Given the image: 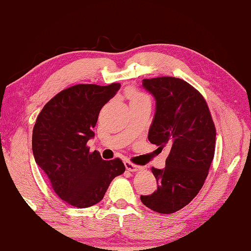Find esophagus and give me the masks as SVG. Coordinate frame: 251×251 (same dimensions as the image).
<instances>
[{
	"label": "esophagus",
	"mask_w": 251,
	"mask_h": 251,
	"mask_svg": "<svg viewBox=\"0 0 251 251\" xmlns=\"http://www.w3.org/2000/svg\"><path fill=\"white\" fill-rule=\"evenodd\" d=\"M125 167H126L127 171H129V172H137L142 168V167L137 166V165L131 163L130 160H125Z\"/></svg>",
	"instance_id": "34e87169"
}]
</instances>
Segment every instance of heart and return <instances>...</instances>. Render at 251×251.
<instances>
[{
	"mask_svg": "<svg viewBox=\"0 0 251 251\" xmlns=\"http://www.w3.org/2000/svg\"><path fill=\"white\" fill-rule=\"evenodd\" d=\"M127 96H128L130 103H133V101L150 100L148 96H146L145 94H143L142 92L135 90V88H129L128 92H127Z\"/></svg>",
	"mask_w": 251,
	"mask_h": 251,
	"instance_id": "b5f03b06",
	"label": "heart"
}]
</instances>
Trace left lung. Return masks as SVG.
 Wrapping results in <instances>:
<instances>
[{"mask_svg":"<svg viewBox=\"0 0 251 251\" xmlns=\"http://www.w3.org/2000/svg\"><path fill=\"white\" fill-rule=\"evenodd\" d=\"M156 100L148 133L151 144L169 150L164 169L151 167L158 187L141 201L150 209L173 214L201 189L214 159L216 128L203 96L184 79L163 76L143 79Z\"/></svg>","mask_w":251,"mask_h":251,"instance_id":"left-lung-1","label":"left lung"}]
</instances>
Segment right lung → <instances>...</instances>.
Segmentation results:
<instances>
[{
    "mask_svg": "<svg viewBox=\"0 0 251 251\" xmlns=\"http://www.w3.org/2000/svg\"><path fill=\"white\" fill-rule=\"evenodd\" d=\"M120 87V83L74 85L55 95L36 118L34 158L55 194L71 206L87 208L100 202L110 181L125 172L122 159H101L86 145L94 137L101 107Z\"/></svg>",
    "mask_w": 251,
    "mask_h": 251,
    "instance_id": "obj_1",
    "label": "right lung"
}]
</instances>
